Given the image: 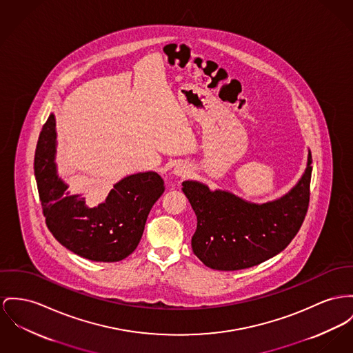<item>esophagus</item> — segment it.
Here are the masks:
<instances>
[{
    "label": "esophagus",
    "mask_w": 353,
    "mask_h": 353,
    "mask_svg": "<svg viewBox=\"0 0 353 353\" xmlns=\"http://www.w3.org/2000/svg\"><path fill=\"white\" fill-rule=\"evenodd\" d=\"M174 171L176 175H181V176H185L188 174V168H185L183 165H176Z\"/></svg>",
    "instance_id": "obj_1"
}]
</instances>
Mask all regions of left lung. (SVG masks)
I'll list each match as a JSON object with an SVG mask.
<instances>
[{"mask_svg":"<svg viewBox=\"0 0 353 353\" xmlns=\"http://www.w3.org/2000/svg\"><path fill=\"white\" fill-rule=\"evenodd\" d=\"M312 155L305 174L280 199L249 203L228 191L186 181V194L196 215L191 238L194 254L216 270H241L259 265L282 252L305 219L312 178Z\"/></svg>","mask_w":353,"mask_h":353,"instance_id":"left-lung-1","label":"left lung"}]
</instances>
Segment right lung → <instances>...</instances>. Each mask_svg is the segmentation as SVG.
Masks as SVG:
<instances>
[{
  "label": "right lung",
  "instance_id": "add662e5",
  "mask_svg": "<svg viewBox=\"0 0 353 353\" xmlns=\"http://www.w3.org/2000/svg\"><path fill=\"white\" fill-rule=\"evenodd\" d=\"M54 145V117L49 115L34 152V176L49 232L84 259L117 262L128 257L141 242L152 205L165 191L163 179L152 171L130 175L114 186L105 202L88 208L57 176Z\"/></svg>",
  "mask_w": 353,
  "mask_h": 353
}]
</instances>
